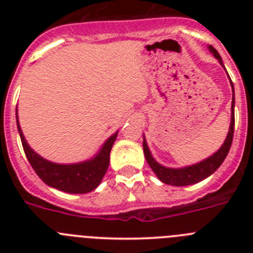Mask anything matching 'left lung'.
<instances>
[{
  "label": "left lung",
  "instance_id": "obj_1",
  "mask_svg": "<svg viewBox=\"0 0 253 253\" xmlns=\"http://www.w3.org/2000/svg\"><path fill=\"white\" fill-rule=\"evenodd\" d=\"M209 50L214 54V57L220 62V64L223 66L222 58L219 55V53L216 51L215 48H213L211 45H209ZM233 87V84H232ZM233 131H234V88H233V99H232V115H231V126H229V131H228V135L225 138V142L223 143V146L220 147L218 152L210 156L207 160L202 161V162L193 165V166L184 167V169H169V167H165L162 165H160L158 162L154 161V158L152 157L151 152H149L148 146H147L146 140H143V151H144V156H146V160L148 162L149 167L153 169V172L157 175V177L160 178L162 182L167 185H172V186H187V185H193L196 182H200L204 178L209 177L211 173L216 171L219 169V166L222 165L223 161L227 157L229 148L232 146V140H233Z\"/></svg>",
  "mask_w": 253,
  "mask_h": 253
}]
</instances>
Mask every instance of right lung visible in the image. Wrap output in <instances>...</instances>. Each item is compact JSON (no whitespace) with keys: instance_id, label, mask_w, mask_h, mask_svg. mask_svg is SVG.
<instances>
[{"instance_id":"right-lung-1","label":"right lung","mask_w":253,"mask_h":253,"mask_svg":"<svg viewBox=\"0 0 253 253\" xmlns=\"http://www.w3.org/2000/svg\"><path fill=\"white\" fill-rule=\"evenodd\" d=\"M17 129L26 158L37 175L49 186L69 194H86L99 186L109 167L110 151L118 135V131L113 134L92 160L73 165H59L44 160L29 147L20 129L19 120Z\"/></svg>"}]
</instances>
